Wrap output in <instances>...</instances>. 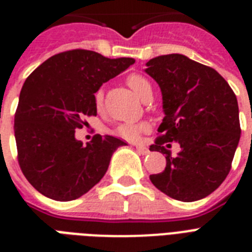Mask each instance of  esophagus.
Instances as JSON below:
<instances>
[{"label": "esophagus", "instance_id": "obj_1", "mask_svg": "<svg viewBox=\"0 0 252 252\" xmlns=\"http://www.w3.org/2000/svg\"><path fill=\"white\" fill-rule=\"evenodd\" d=\"M136 150L139 151L140 154H142V155H146V154L150 153V150H149L146 146H142V145H136Z\"/></svg>", "mask_w": 252, "mask_h": 252}]
</instances>
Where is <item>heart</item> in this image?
Returning a JSON list of instances; mask_svg holds the SVG:
<instances>
[{"label":"heart","mask_w":252,"mask_h":252,"mask_svg":"<svg viewBox=\"0 0 252 252\" xmlns=\"http://www.w3.org/2000/svg\"><path fill=\"white\" fill-rule=\"evenodd\" d=\"M126 83L130 87L133 92L139 95L140 98L145 99L146 97L151 95V84L144 75L132 73L126 77ZM94 107L95 110L101 111L103 107V92L101 90L94 93ZM150 125L148 122H140V124H122L115 130V133L117 136L122 137L125 140H136L140 136V133L144 131L149 130Z\"/></svg>","instance_id":"heart-1"}]
</instances>
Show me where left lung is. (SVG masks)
Here are the masks:
<instances>
[{"mask_svg":"<svg viewBox=\"0 0 252 252\" xmlns=\"http://www.w3.org/2000/svg\"><path fill=\"white\" fill-rule=\"evenodd\" d=\"M146 65L161 90L165 113L150 150L165 154L166 166L150 175L151 183L177 201L202 199L231 170L241 136L237 98L220 73L186 55H160ZM174 141L181 151L171 157Z\"/></svg>","mask_w":252,"mask_h":252,"instance_id":"8db88e82","label":"left lung"}]
</instances>
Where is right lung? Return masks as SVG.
I'll return each mask as SVG.
<instances>
[{
  "mask_svg": "<svg viewBox=\"0 0 252 252\" xmlns=\"http://www.w3.org/2000/svg\"><path fill=\"white\" fill-rule=\"evenodd\" d=\"M133 63L74 49L50 57L26 78L13 130L19 165L37 192L73 201L103 178L113 151L126 142L94 135L83 145L74 132L88 124L87 116L97 115L93 98L99 87Z\"/></svg>",
  "mask_w": 252,
  "mask_h": 252,
  "instance_id": "obj_1",
  "label": "right lung"
}]
</instances>
